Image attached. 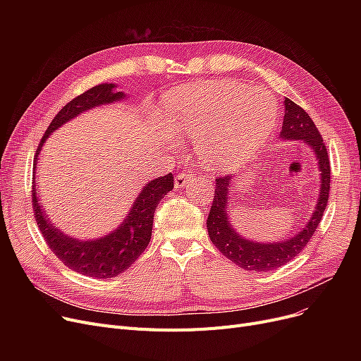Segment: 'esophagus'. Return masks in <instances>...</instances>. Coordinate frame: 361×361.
I'll use <instances>...</instances> for the list:
<instances>
[{
  "label": "esophagus",
  "mask_w": 361,
  "mask_h": 361,
  "mask_svg": "<svg viewBox=\"0 0 361 361\" xmlns=\"http://www.w3.org/2000/svg\"><path fill=\"white\" fill-rule=\"evenodd\" d=\"M196 177V174H190V173H180V174H177V177H176V187L177 188H181V187H184L185 185V183L188 181V180H192V178H195Z\"/></svg>",
  "instance_id": "34e87169"
}]
</instances>
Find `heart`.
Masks as SVG:
<instances>
[{
  "label": "heart",
  "mask_w": 361,
  "mask_h": 361,
  "mask_svg": "<svg viewBox=\"0 0 361 361\" xmlns=\"http://www.w3.org/2000/svg\"><path fill=\"white\" fill-rule=\"evenodd\" d=\"M166 127L193 137L207 168H235L267 142L278 104L267 90L234 80L184 85L164 98Z\"/></svg>",
  "instance_id": "obj_1"
}]
</instances>
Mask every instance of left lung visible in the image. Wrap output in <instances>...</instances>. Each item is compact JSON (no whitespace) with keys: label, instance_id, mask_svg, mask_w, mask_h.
I'll list each match as a JSON object with an SVG mask.
<instances>
[{"label":"left lung","instance_id":"8db88e82","mask_svg":"<svg viewBox=\"0 0 361 361\" xmlns=\"http://www.w3.org/2000/svg\"><path fill=\"white\" fill-rule=\"evenodd\" d=\"M283 105H286V114H283L281 137L307 143L317 155L322 180L319 202L310 221L295 237L274 244L255 243L241 238L231 228L228 216H226V195H228L231 185V176L226 174L216 177L214 202L206 221L207 233H209L211 241L215 244V247L226 259H230L245 271L268 272L278 269L282 264L291 262V259H294L301 250H305L307 243L313 237L329 200L331 164L325 142L322 139L313 120L305 109L288 98H286V104Z\"/></svg>","mask_w":361,"mask_h":361}]
</instances>
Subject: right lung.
Here are the masks:
<instances>
[{
  "mask_svg": "<svg viewBox=\"0 0 361 361\" xmlns=\"http://www.w3.org/2000/svg\"><path fill=\"white\" fill-rule=\"evenodd\" d=\"M112 89V83L98 85L83 92L79 97L71 99L66 106H63V109L54 117L39 145H37L35 154V168L37 155H39L45 139L55 128L61 127L68 120L79 116L82 111L90 109L97 105L118 101L124 97L123 92H114ZM173 188L174 177L171 173L152 180L145 185L142 193L136 199V203L133 204L127 218L118 228L104 238L92 241L74 240L55 230L51 221L44 215L45 211H42L39 203H37L35 176L32 178L30 195L35 219L51 252L74 272L92 278L105 279L114 278L127 271L145 252L152 237V225H154L157 207L161 199Z\"/></svg>",
  "mask_w": 361,
  "mask_h": 361,
  "instance_id": "right-lung-1",
  "label": "right lung"
}]
</instances>
